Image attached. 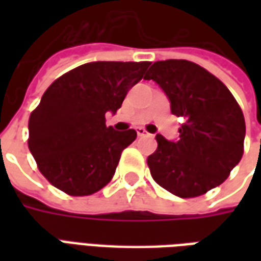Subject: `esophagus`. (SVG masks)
Returning <instances> with one entry per match:
<instances>
[{
  "mask_svg": "<svg viewBox=\"0 0 261 261\" xmlns=\"http://www.w3.org/2000/svg\"><path fill=\"white\" fill-rule=\"evenodd\" d=\"M137 134H138L140 137H148V136H149V133H148L145 128H142V127H138V128H137Z\"/></svg>",
  "mask_w": 261,
  "mask_h": 261,
  "instance_id": "obj_1",
  "label": "esophagus"
}]
</instances>
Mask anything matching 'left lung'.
I'll return each mask as SVG.
<instances>
[{"label":"left lung","instance_id":"1","mask_svg":"<svg viewBox=\"0 0 261 261\" xmlns=\"http://www.w3.org/2000/svg\"><path fill=\"white\" fill-rule=\"evenodd\" d=\"M144 80L155 81L170 112L186 123L177 141L156 134L158 148L148 156L153 180L181 198L201 196L224 183L243 155L245 117L229 89L187 60L156 61Z\"/></svg>","mask_w":261,"mask_h":261}]
</instances>
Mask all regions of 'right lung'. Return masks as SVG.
Instances as JSON below:
<instances>
[{
	"mask_svg": "<svg viewBox=\"0 0 261 261\" xmlns=\"http://www.w3.org/2000/svg\"><path fill=\"white\" fill-rule=\"evenodd\" d=\"M151 63L93 61L61 75L29 119V149L39 170L69 196H89L112 180L136 130L116 131V113Z\"/></svg>",
	"mask_w": 261,
	"mask_h": 261,
	"instance_id": "add662e5",
	"label": "right lung"
}]
</instances>
